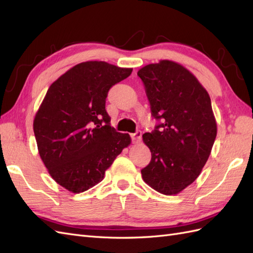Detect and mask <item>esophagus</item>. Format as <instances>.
<instances>
[{
    "label": "esophagus",
    "instance_id": "obj_1",
    "mask_svg": "<svg viewBox=\"0 0 253 253\" xmlns=\"http://www.w3.org/2000/svg\"><path fill=\"white\" fill-rule=\"evenodd\" d=\"M131 139H132V142L134 144L138 143L142 139V132L141 131H136L135 133H132L131 134Z\"/></svg>",
    "mask_w": 253,
    "mask_h": 253
}]
</instances>
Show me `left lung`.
<instances>
[{
  "label": "left lung",
  "mask_w": 253,
  "mask_h": 253,
  "mask_svg": "<svg viewBox=\"0 0 253 253\" xmlns=\"http://www.w3.org/2000/svg\"><path fill=\"white\" fill-rule=\"evenodd\" d=\"M158 121L143 134L151 160L142 169L144 181L157 192L175 195L198 177L216 137L209 94L193 74L171 60L137 72Z\"/></svg>",
  "instance_id": "left-lung-1"
}]
</instances>
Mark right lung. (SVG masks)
Returning a JSON list of instances; mask_svg holds the SVG:
<instances>
[{"label": "right lung", "mask_w": 253, "mask_h": 253, "mask_svg": "<svg viewBox=\"0 0 253 253\" xmlns=\"http://www.w3.org/2000/svg\"><path fill=\"white\" fill-rule=\"evenodd\" d=\"M131 72L105 61H85L47 89L33 131L50 176L69 192L79 194L103 181L105 171L130 145L128 134L111 127L105 107L109 89Z\"/></svg>", "instance_id": "1"}]
</instances>
